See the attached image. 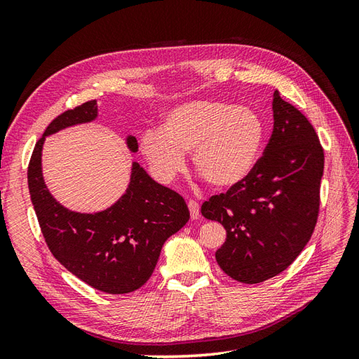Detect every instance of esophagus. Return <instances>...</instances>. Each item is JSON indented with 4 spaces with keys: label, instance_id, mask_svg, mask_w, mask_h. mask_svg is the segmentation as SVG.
<instances>
[{
    "label": "esophagus",
    "instance_id": "obj_1",
    "mask_svg": "<svg viewBox=\"0 0 359 359\" xmlns=\"http://www.w3.org/2000/svg\"><path fill=\"white\" fill-rule=\"evenodd\" d=\"M187 206H189V210H190V215H191V219L193 220H196V219H199V215H201V206H199V203L196 202V201H189L187 202Z\"/></svg>",
    "mask_w": 359,
    "mask_h": 359
}]
</instances>
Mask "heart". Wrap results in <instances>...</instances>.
<instances>
[{
    "instance_id": "heart-1",
    "label": "heart",
    "mask_w": 359,
    "mask_h": 359,
    "mask_svg": "<svg viewBox=\"0 0 359 359\" xmlns=\"http://www.w3.org/2000/svg\"><path fill=\"white\" fill-rule=\"evenodd\" d=\"M264 119L253 107L215 100H196L172 107L160 130L140 139L142 154L154 175L169 182L186 166L193 168L211 187L226 190L245 181L262 153Z\"/></svg>"
}]
</instances>
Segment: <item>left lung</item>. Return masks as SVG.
Here are the masks:
<instances>
[{"mask_svg":"<svg viewBox=\"0 0 359 359\" xmlns=\"http://www.w3.org/2000/svg\"><path fill=\"white\" fill-rule=\"evenodd\" d=\"M273 112V135L252 175L201 208L226 229L217 264L247 285L285 271L307 245L319 215L323 148L316 130L278 91Z\"/></svg>","mask_w":359,"mask_h":359,"instance_id":"1","label":"left lung"}]
</instances>
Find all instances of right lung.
<instances>
[{
	"label": "right lung",
	"instance_id": "right-lung-1",
	"mask_svg": "<svg viewBox=\"0 0 359 359\" xmlns=\"http://www.w3.org/2000/svg\"><path fill=\"white\" fill-rule=\"evenodd\" d=\"M95 116L97 102L90 100L53 119L32 151L28 189L41 233L58 262L94 289L119 295L147 283L163 244L189 222L190 212L177 191L156 182L136 161L128 189L111 208L81 214L53 199L41 175L43 142ZM127 147L136 153L135 136L127 137Z\"/></svg>",
	"mask_w": 359,
	"mask_h": 359
}]
</instances>
